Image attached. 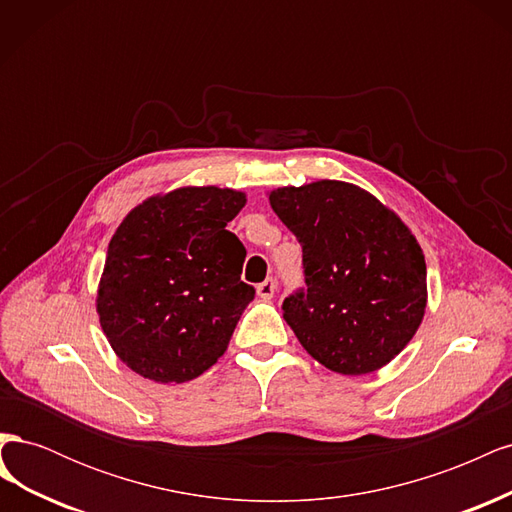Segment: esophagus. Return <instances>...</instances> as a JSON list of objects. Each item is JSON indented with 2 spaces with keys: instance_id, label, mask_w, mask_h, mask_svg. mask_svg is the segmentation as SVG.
Masks as SVG:
<instances>
[{
  "instance_id": "34e87169",
  "label": "esophagus",
  "mask_w": 512,
  "mask_h": 512,
  "mask_svg": "<svg viewBox=\"0 0 512 512\" xmlns=\"http://www.w3.org/2000/svg\"><path fill=\"white\" fill-rule=\"evenodd\" d=\"M256 292H258V297H260L262 301H271L273 294H275V280H271V277H269V280L258 284Z\"/></svg>"
}]
</instances>
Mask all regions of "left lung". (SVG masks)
Masks as SVG:
<instances>
[{"instance_id":"obj_1","label":"left lung","mask_w":512,"mask_h":512,"mask_svg":"<svg viewBox=\"0 0 512 512\" xmlns=\"http://www.w3.org/2000/svg\"><path fill=\"white\" fill-rule=\"evenodd\" d=\"M303 247L305 292L284 301V320L309 356L335 374L389 365L427 307L425 254L399 215L359 185L320 179L269 192Z\"/></svg>"}]
</instances>
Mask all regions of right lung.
Returning <instances> with one entry per match:
<instances>
[{
	"label": "right lung",
	"mask_w": 512,
	"mask_h": 512,
	"mask_svg": "<svg viewBox=\"0 0 512 512\" xmlns=\"http://www.w3.org/2000/svg\"><path fill=\"white\" fill-rule=\"evenodd\" d=\"M245 192L183 185L145 198L108 243L96 312L108 344L138 376L198 378L226 352L254 288L243 243L226 230Z\"/></svg>",
	"instance_id": "1"
}]
</instances>
